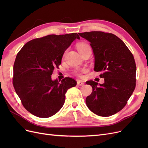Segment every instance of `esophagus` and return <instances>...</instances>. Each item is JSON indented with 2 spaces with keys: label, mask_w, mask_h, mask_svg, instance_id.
<instances>
[{
  "label": "esophagus",
  "mask_w": 148,
  "mask_h": 148,
  "mask_svg": "<svg viewBox=\"0 0 148 148\" xmlns=\"http://www.w3.org/2000/svg\"><path fill=\"white\" fill-rule=\"evenodd\" d=\"M83 84H84V83L82 81H78L77 82V85H78V86H83Z\"/></svg>",
  "instance_id": "1"
}]
</instances>
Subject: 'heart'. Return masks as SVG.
<instances>
[{"label":"heart","instance_id":"obj_1","mask_svg":"<svg viewBox=\"0 0 148 148\" xmlns=\"http://www.w3.org/2000/svg\"><path fill=\"white\" fill-rule=\"evenodd\" d=\"M77 48H78V50L79 52H81L83 51L87 50V49H91L90 46H89V44H88L87 43H85V42L79 43L77 45ZM86 71V69H83V70L76 69L75 70V73L78 74V75H79L80 73H81L82 71Z\"/></svg>","mask_w":148,"mask_h":148}]
</instances>
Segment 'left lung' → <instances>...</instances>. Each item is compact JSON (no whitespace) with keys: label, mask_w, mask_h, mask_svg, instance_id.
I'll use <instances>...</instances> for the list:
<instances>
[{"label":"left lung","mask_w":148,"mask_h":148,"mask_svg":"<svg viewBox=\"0 0 148 148\" xmlns=\"http://www.w3.org/2000/svg\"><path fill=\"white\" fill-rule=\"evenodd\" d=\"M90 42L96 71H101L104 83L92 80V92L86 99L91 112L102 117H109L127 104L136 86V66L132 52L117 36L102 31L78 33Z\"/></svg>","instance_id":"obj_1"}]
</instances>
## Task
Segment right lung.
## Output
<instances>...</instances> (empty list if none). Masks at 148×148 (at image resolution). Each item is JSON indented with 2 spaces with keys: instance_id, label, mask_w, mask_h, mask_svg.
<instances>
[{
  "instance_id": "obj_1",
  "label": "right lung",
  "mask_w": 148,
  "mask_h": 148,
  "mask_svg": "<svg viewBox=\"0 0 148 148\" xmlns=\"http://www.w3.org/2000/svg\"><path fill=\"white\" fill-rule=\"evenodd\" d=\"M77 33L48 35L25 44L13 65V84L25 108L41 118L56 114L64 106L68 89L77 85L73 78L58 81L51 75Z\"/></svg>"
}]
</instances>
